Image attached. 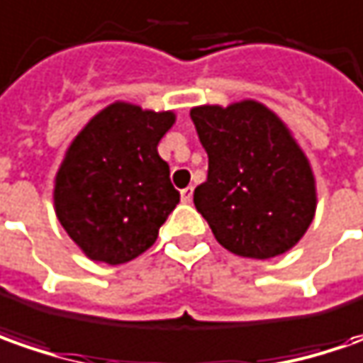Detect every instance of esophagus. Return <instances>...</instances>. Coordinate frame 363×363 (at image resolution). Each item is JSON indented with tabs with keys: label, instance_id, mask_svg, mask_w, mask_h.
<instances>
[{
	"label": "esophagus",
	"instance_id": "esophagus-1",
	"mask_svg": "<svg viewBox=\"0 0 363 363\" xmlns=\"http://www.w3.org/2000/svg\"><path fill=\"white\" fill-rule=\"evenodd\" d=\"M181 199H182V203H191V201H193V186H186V189H182Z\"/></svg>",
	"mask_w": 363,
	"mask_h": 363
}]
</instances>
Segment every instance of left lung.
<instances>
[{"mask_svg": "<svg viewBox=\"0 0 363 363\" xmlns=\"http://www.w3.org/2000/svg\"><path fill=\"white\" fill-rule=\"evenodd\" d=\"M208 155L194 206L227 251L271 259L301 241L318 208L311 162L294 132L257 100L191 108Z\"/></svg>", "mask_w": 363, "mask_h": 363, "instance_id": "8db88e82", "label": "left lung"}]
</instances>
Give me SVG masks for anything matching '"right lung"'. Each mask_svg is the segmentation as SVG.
<instances>
[{
	"instance_id": "add662e5",
	"label": "right lung",
	"mask_w": 363,
	"mask_h": 363,
	"mask_svg": "<svg viewBox=\"0 0 363 363\" xmlns=\"http://www.w3.org/2000/svg\"><path fill=\"white\" fill-rule=\"evenodd\" d=\"M174 122L172 110L116 100L69 143L54 179V211L88 259L120 265L155 245L181 201L157 148Z\"/></svg>"
}]
</instances>
